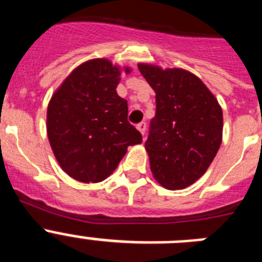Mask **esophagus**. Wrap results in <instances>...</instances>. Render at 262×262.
Instances as JSON below:
<instances>
[{
    "label": "esophagus",
    "instance_id": "1",
    "mask_svg": "<svg viewBox=\"0 0 262 262\" xmlns=\"http://www.w3.org/2000/svg\"><path fill=\"white\" fill-rule=\"evenodd\" d=\"M136 128H138L139 131H140V134L144 136L145 135V129H147V123H145V122H140V123L136 126Z\"/></svg>",
    "mask_w": 262,
    "mask_h": 262
}]
</instances>
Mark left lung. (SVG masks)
Here are the masks:
<instances>
[{
    "mask_svg": "<svg viewBox=\"0 0 262 262\" xmlns=\"http://www.w3.org/2000/svg\"><path fill=\"white\" fill-rule=\"evenodd\" d=\"M156 93L145 149L161 186L180 190L202 177L222 144L223 111L214 94L185 69L139 64Z\"/></svg>",
    "mask_w": 262,
    "mask_h": 262,
    "instance_id": "8db88e82",
    "label": "left lung"
}]
</instances>
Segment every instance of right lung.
<instances>
[{"label":"right lung","instance_id":"add662e5","mask_svg":"<svg viewBox=\"0 0 262 262\" xmlns=\"http://www.w3.org/2000/svg\"><path fill=\"white\" fill-rule=\"evenodd\" d=\"M122 69L107 59L82 62L53 93L47 135L61 169L80 182H101L117 169L142 134L127 120V101L117 86ZM126 73L131 69L124 68Z\"/></svg>","mask_w":262,"mask_h":262}]
</instances>
